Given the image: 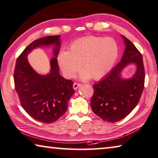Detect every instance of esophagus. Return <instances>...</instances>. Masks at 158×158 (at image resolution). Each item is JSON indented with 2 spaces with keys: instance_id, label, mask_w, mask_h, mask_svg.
Wrapping results in <instances>:
<instances>
[{
  "instance_id": "obj_1",
  "label": "esophagus",
  "mask_w": 158,
  "mask_h": 158,
  "mask_svg": "<svg viewBox=\"0 0 158 158\" xmlns=\"http://www.w3.org/2000/svg\"><path fill=\"white\" fill-rule=\"evenodd\" d=\"M81 86V84H78V83H76V82H75V83H74V84H73V89L74 90H76Z\"/></svg>"
}]
</instances>
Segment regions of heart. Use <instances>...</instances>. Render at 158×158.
Wrapping results in <instances>:
<instances>
[{
    "label": "heart",
    "mask_w": 158,
    "mask_h": 158,
    "mask_svg": "<svg viewBox=\"0 0 158 158\" xmlns=\"http://www.w3.org/2000/svg\"><path fill=\"white\" fill-rule=\"evenodd\" d=\"M118 56V46L110 37L89 36L74 41L69 46V51L59 53L58 63L67 77H72L81 64L84 69L79 75L86 80L92 77L100 79L110 71Z\"/></svg>",
    "instance_id": "obj_1"
}]
</instances>
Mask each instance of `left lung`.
<instances>
[{"mask_svg": "<svg viewBox=\"0 0 158 158\" xmlns=\"http://www.w3.org/2000/svg\"><path fill=\"white\" fill-rule=\"evenodd\" d=\"M125 51L122 60L108 74L94 85L91 106L93 112L104 121L116 122L129 115L141 98L145 82V70L141 52L122 35ZM130 64L137 66L129 79L122 78L121 72Z\"/></svg>", "mask_w": 158, "mask_h": 158, "instance_id": "1", "label": "left lung"}]
</instances>
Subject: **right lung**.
Instances as JSON below:
<instances>
[{
  "mask_svg": "<svg viewBox=\"0 0 158 158\" xmlns=\"http://www.w3.org/2000/svg\"><path fill=\"white\" fill-rule=\"evenodd\" d=\"M60 36H49L30 44L16 60L15 88L21 106L32 118L43 123L56 122L67 110V102L74 94L73 81L63 78L59 72L57 57L60 48ZM54 46L51 71L46 75L37 73L30 65L27 55L41 46Z\"/></svg>",
  "mask_w": 158,
  "mask_h": 158,
  "instance_id": "obj_1",
  "label": "right lung"
}]
</instances>
